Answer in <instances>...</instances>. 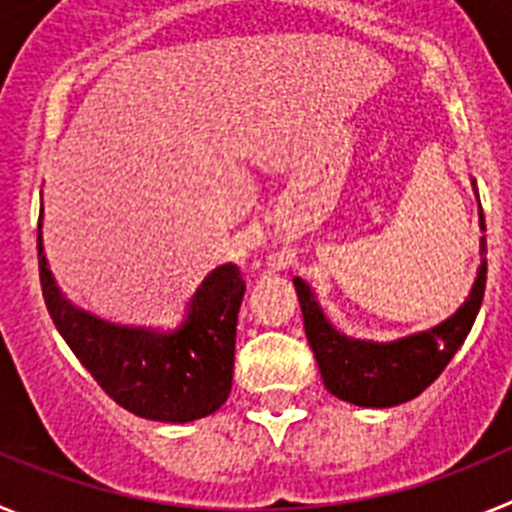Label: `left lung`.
<instances>
[{"instance_id": "obj_1", "label": "left lung", "mask_w": 512, "mask_h": 512, "mask_svg": "<svg viewBox=\"0 0 512 512\" xmlns=\"http://www.w3.org/2000/svg\"><path fill=\"white\" fill-rule=\"evenodd\" d=\"M479 217L485 230V215L479 212ZM479 251L487 253L485 238L479 243ZM485 284L487 261H482L467 302L449 320L402 341L369 343L341 336L323 315L312 289L302 279H295L305 336L330 395L361 408H392L418 397L425 387L436 382L469 336L485 297Z\"/></svg>"}]
</instances>
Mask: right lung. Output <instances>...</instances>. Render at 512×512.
I'll use <instances>...</instances> for the list:
<instances>
[{"label":"right lung","instance_id":"obj_1","mask_svg":"<svg viewBox=\"0 0 512 512\" xmlns=\"http://www.w3.org/2000/svg\"><path fill=\"white\" fill-rule=\"evenodd\" d=\"M40 228V225H38ZM43 300L63 341L120 408L161 423L215 413L233 387L235 325L246 282L235 264L217 266L174 333L99 320L61 295L38 230Z\"/></svg>","mask_w":512,"mask_h":512}]
</instances>
